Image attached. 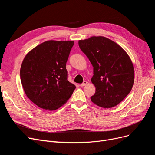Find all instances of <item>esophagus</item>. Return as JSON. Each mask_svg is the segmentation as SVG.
<instances>
[{"label": "esophagus", "mask_w": 155, "mask_h": 155, "mask_svg": "<svg viewBox=\"0 0 155 155\" xmlns=\"http://www.w3.org/2000/svg\"><path fill=\"white\" fill-rule=\"evenodd\" d=\"M87 84H88V82H87V81H84V82L82 84H80V86L81 87H84V86L87 85Z\"/></svg>", "instance_id": "esophagus-1"}]
</instances>
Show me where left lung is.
<instances>
[{
	"instance_id": "left-lung-1",
	"label": "left lung",
	"mask_w": 155,
	"mask_h": 155,
	"mask_svg": "<svg viewBox=\"0 0 155 155\" xmlns=\"http://www.w3.org/2000/svg\"><path fill=\"white\" fill-rule=\"evenodd\" d=\"M78 45L94 67L91 82L95 93L91 101L103 108L116 106L133 86L134 70L129 56L118 44L104 36L79 40Z\"/></svg>"
}]
</instances>
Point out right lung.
<instances>
[{"instance_id":"add662e5","label":"right lung","mask_w":155,"mask_h":155,"mask_svg":"<svg viewBox=\"0 0 155 155\" xmlns=\"http://www.w3.org/2000/svg\"><path fill=\"white\" fill-rule=\"evenodd\" d=\"M73 41H46L28 53L20 76L28 98L39 107L54 110L67 103L76 87L67 80L66 63Z\"/></svg>"}]
</instances>
